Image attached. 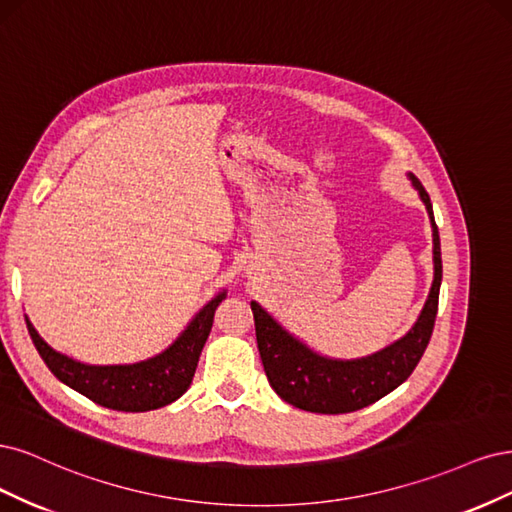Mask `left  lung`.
I'll use <instances>...</instances> for the list:
<instances>
[{
    "label": "left lung",
    "mask_w": 512,
    "mask_h": 512,
    "mask_svg": "<svg viewBox=\"0 0 512 512\" xmlns=\"http://www.w3.org/2000/svg\"><path fill=\"white\" fill-rule=\"evenodd\" d=\"M410 178L432 219L434 283L419 321L402 340L364 359H327L312 353L306 344L287 334L257 302H251L263 370H266L272 389L287 404L310 412H321V415H342V412L366 408L385 398L395 387H400L421 361L434 332L442 257L430 195L419 183V178Z\"/></svg>",
    "instance_id": "8db88e82"
}]
</instances>
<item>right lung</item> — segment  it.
Instances as JSON below:
<instances>
[{"label":"right lung","instance_id":"obj_1","mask_svg":"<svg viewBox=\"0 0 512 512\" xmlns=\"http://www.w3.org/2000/svg\"><path fill=\"white\" fill-rule=\"evenodd\" d=\"M223 298L225 293H219L197 312L195 319L170 349L131 366L80 364V361L51 349L27 317L25 321L44 364L61 383L87 395L89 400L100 406L123 412H146L172 404L189 389L200 353L210 334L214 310Z\"/></svg>","mask_w":512,"mask_h":512}]
</instances>
